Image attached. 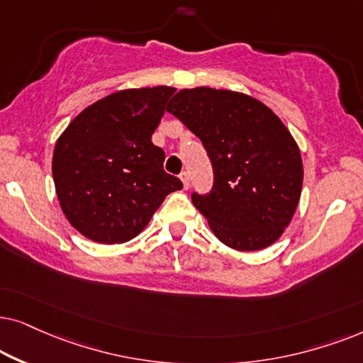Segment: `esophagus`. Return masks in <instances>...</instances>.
Listing matches in <instances>:
<instances>
[{"label": "esophagus", "instance_id": "34e87169", "mask_svg": "<svg viewBox=\"0 0 363 363\" xmlns=\"http://www.w3.org/2000/svg\"><path fill=\"white\" fill-rule=\"evenodd\" d=\"M179 177H181L182 184H184V189H189V174L184 171V172H181V176Z\"/></svg>", "mask_w": 363, "mask_h": 363}]
</instances>
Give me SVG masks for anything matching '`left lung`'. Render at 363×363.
<instances>
[{
    "mask_svg": "<svg viewBox=\"0 0 363 363\" xmlns=\"http://www.w3.org/2000/svg\"><path fill=\"white\" fill-rule=\"evenodd\" d=\"M167 111L204 144L214 169L209 194H192L227 247L250 252L274 244L298 206L303 166L296 139L272 109L227 89H181Z\"/></svg>",
    "mask_w": 363,
    "mask_h": 363,
    "instance_id": "obj_1",
    "label": "left lung"
}]
</instances>
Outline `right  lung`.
<instances>
[{"label":"right lung","mask_w":363,"mask_h":363,"mask_svg":"<svg viewBox=\"0 0 363 363\" xmlns=\"http://www.w3.org/2000/svg\"><path fill=\"white\" fill-rule=\"evenodd\" d=\"M171 86L123 89L81 111L56 141L52 179L62 214L99 244H123L149 224L167 194L182 189L164 171L151 136Z\"/></svg>","instance_id":"1"}]
</instances>
